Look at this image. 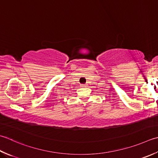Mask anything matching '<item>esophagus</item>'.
Masks as SVG:
<instances>
[{"instance_id":"esophagus-1","label":"esophagus","mask_w":158,"mask_h":158,"mask_svg":"<svg viewBox=\"0 0 158 158\" xmlns=\"http://www.w3.org/2000/svg\"><path fill=\"white\" fill-rule=\"evenodd\" d=\"M81 87L82 88L87 87V84H86V83H82V84H81Z\"/></svg>"}]
</instances>
